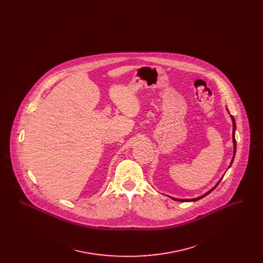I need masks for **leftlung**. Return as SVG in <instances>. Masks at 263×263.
<instances>
[{
	"instance_id": "left-lung-1",
	"label": "left lung",
	"mask_w": 263,
	"mask_h": 263,
	"mask_svg": "<svg viewBox=\"0 0 263 263\" xmlns=\"http://www.w3.org/2000/svg\"><path fill=\"white\" fill-rule=\"evenodd\" d=\"M231 118H232V121H233V143H234V156H233V159H232V162H231V164L233 163L234 162V159H235V155H236V151H237V143H236V138H235V131H236V120H235V118H234V116L233 115H231ZM231 164H230V166H231ZM223 178V177H222ZM222 178L219 180V182L214 186V187L211 189V190H209L208 192H206L205 194H203V195H201L199 197H197V198H193V199H177V198H173L174 200L176 201H181V202H191V201H197L201 199V198H203V197H205L206 195H208L210 192H212L213 190L215 189V188L217 187V185L220 183V181L222 180Z\"/></svg>"
}]
</instances>
